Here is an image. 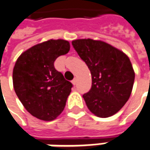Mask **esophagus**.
<instances>
[{
  "mask_svg": "<svg viewBox=\"0 0 150 150\" xmlns=\"http://www.w3.org/2000/svg\"><path fill=\"white\" fill-rule=\"evenodd\" d=\"M71 82H72V84H73V85H76V83H77V80H76V79H75H75L72 80Z\"/></svg>",
  "mask_w": 150,
  "mask_h": 150,
  "instance_id": "obj_1",
  "label": "esophagus"
}]
</instances>
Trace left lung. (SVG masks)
<instances>
[{
  "instance_id": "left-lung-1",
  "label": "left lung",
  "mask_w": 150,
  "mask_h": 150,
  "mask_svg": "<svg viewBox=\"0 0 150 150\" xmlns=\"http://www.w3.org/2000/svg\"><path fill=\"white\" fill-rule=\"evenodd\" d=\"M72 45L91 70V89L83 95L88 109L100 118L116 114L129 100L134 81L129 57L101 40H76Z\"/></svg>"
}]
</instances>
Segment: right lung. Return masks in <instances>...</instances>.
<instances>
[{"label":"right lung","instance_id":"obj_1","mask_svg":"<svg viewBox=\"0 0 150 150\" xmlns=\"http://www.w3.org/2000/svg\"><path fill=\"white\" fill-rule=\"evenodd\" d=\"M69 50L67 40H50L25 50L14 66L15 92L25 110L40 120H53L65 109L73 85L54 63Z\"/></svg>","mask_w":150,"mask_h":150}]
</instances>
